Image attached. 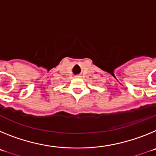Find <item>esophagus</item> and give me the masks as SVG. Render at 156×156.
<instances>
[{"instance_id":"obj_1","label":"esophagus","mask_w":156,"mask_h":156,"mask_svg":"<svg viewBox=\"0 0 156 156\" xmlns=\"http://www.w3.org/2000/svg\"><path fill=\"white\" fill-rule=\"evenodd\" d=\"M77 77H78V78H80V76H77Z\"/></svg>"}]
</instances>
